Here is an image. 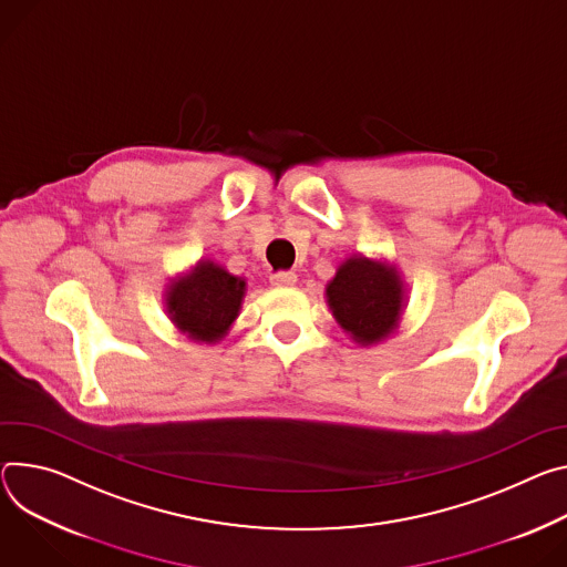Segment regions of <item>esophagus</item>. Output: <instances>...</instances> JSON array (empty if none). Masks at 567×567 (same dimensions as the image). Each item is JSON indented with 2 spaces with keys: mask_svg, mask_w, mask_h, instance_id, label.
<instances>
[{
  "mask_svg": "<svg viewBox=\"0 0 567 567\" xmlns=\"http://www.w3.org/2000/svg\"><path fill=\"white\" fill-rule=\"evenodd\" d=\"M296 280H298V276L293 271L271 274V285H276V287H291V285H296Z\"/></svg>",
  "mask_w": 567,
  "mask_h": 567,
  "instance_id": "obj_1",
  "label": "esophagus"
}]
</instances>
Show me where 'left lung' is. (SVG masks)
<instances>
[{
    "label": "left lung",
    "instance_id": "1",
    "mask_svg": "<svg viewBox=\"0 0 567 567\" xmlns=\"http://www.w3.org/2000/svg\"><path fill=\"white\" fill-rule=\"evenodd\" d=\"M393 265L352 255L328 282L326 296L337 323L359 346L386 339L402 317L404 289Z\"/></svg>",
    "mask_w": 567,
    "mask_h": 567
}]
</instances>
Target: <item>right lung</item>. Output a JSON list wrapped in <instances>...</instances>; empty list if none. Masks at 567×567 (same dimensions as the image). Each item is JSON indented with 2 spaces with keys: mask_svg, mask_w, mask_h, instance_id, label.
I'll return each mask as SVG.
<instances>
[{
  "mask_svg": "<svg viewBox=\"0 0 567 567\" xmlns=\"http://www.w3.org/2000/svg\"><path fill=\"white\" fill-rule=\"evenodd\" d=\"M246 282L224 267L200 260L167 287V315L192 341L217 343L237 319Z\"/></svg>",
  "mask_w": 567,
  "mask_h": 567,
  "instance_id": "right-lung-1",
  "label": "right lung"
}]
</instances>
